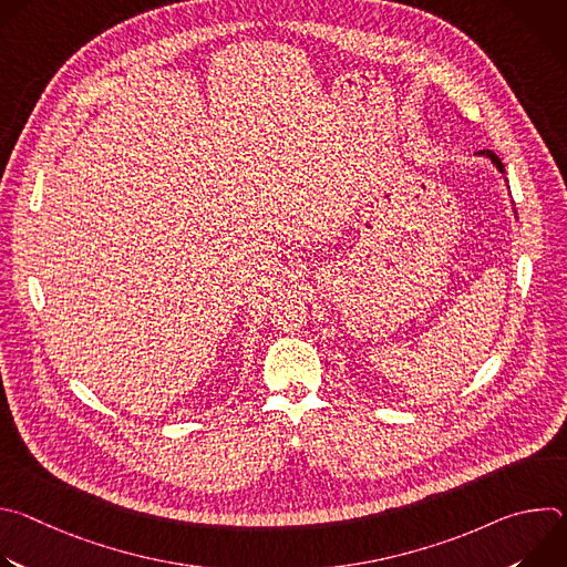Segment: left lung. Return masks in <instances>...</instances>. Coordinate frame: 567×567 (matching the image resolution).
I'll list each match as a JSON object with an SVG mask.
<instances>
[{
    "label": "left lung",
    "mask_w": 567,
    "mask_h": 567,
    "mask_svg": "<svg viewBox=\"0 0 567 567\" xmlns=\"http://www.w3.org/2000/svg\"><path fill=\"white\" fill-rule=\"evenodd\" d=\"M477 154H482V156H487V158H492V164L501 171V173H505V166H503V161L498 158V154H494L492 150H480Z\"/></svg>",
    "instance_id": "obj_1"
}]
</instances>
